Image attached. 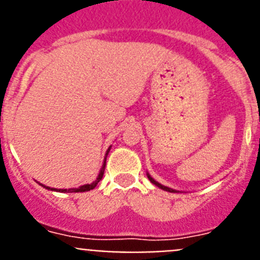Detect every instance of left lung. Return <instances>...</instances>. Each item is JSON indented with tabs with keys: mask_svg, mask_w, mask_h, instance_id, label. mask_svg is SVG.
I'll list each match as a JSON object with an SVG mask.
<instances>
[{
	"mask_svg": "<svg viewBox=\"0 0 260 260\" xmlns=\"http://www.w3.org/2000/svg\"><path fill=\"white\" fill-rule=\"evenodd\" d=\"M148 178H150V181H151V182L153 183V185H156V186H157V187H160V189L165 190V191H171V192H174V190L169 189V187H167V186H162V185H160V183H158V182H156V181L153 180V178H152V177L150 176V174H148Z\"/></svg>",
	"mask_w": 260,
	"mask_h": 260,
	"instance_id": "8db88e82",
	"label": "left lung"
}]
</instances>
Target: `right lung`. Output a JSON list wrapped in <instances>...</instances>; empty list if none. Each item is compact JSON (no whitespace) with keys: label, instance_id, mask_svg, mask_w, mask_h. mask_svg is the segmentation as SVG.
Listing matches in <instances>:
<instances>
[{"label":"right lung","instance_id":"obj_1","mask_svg":"<svg viewBox=\"0 0 260 260\" xmlns=\"http://www.w3.org/2000/svg\"><path fill=\"white\" fill-rule=\"evenodd\" d=\"M110 150V148H109ZM109 150L107 151V156H108V152H109ZM105 162H107V157H105L104 160V164H103V168H102V171H100V173H99V177L96 178L95 182L92 183H87V185H83V186H79V187H77V189H50V187H48V186H44V185H40L43 186V187H45V189L48 190H54V191H61V192H83V191H89V190H92L95 189L96 185H98L99 182H100V180L103 178V176H104V171H105Z\"/></svg>","mask_w":260,"mask_h":260}]
</instances>
